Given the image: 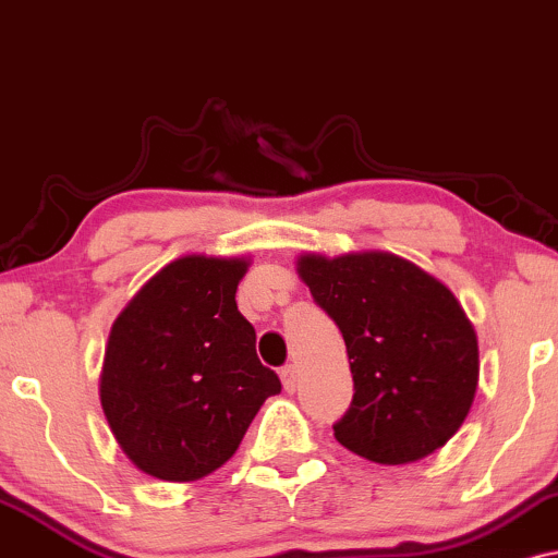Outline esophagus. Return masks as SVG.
<instances>
[{"label": "esophagus", "mask_w": 558, "mask_h": 558, "mask_svg": "<svg viewBox=\"0 0 558 558\" xmlns=\"http://www.w3.org/2000/svg\"><path fill=\"white\" fill-rule=\"evenodd\" d=\"M298 378H300L298 365H284V368H281V384H284V391H290V395L298 389Z\"/></svg>", "instance_id": "34e87169"}]
</instances>
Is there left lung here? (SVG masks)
<instances>
[{
	"mask_svg": "<svg viewBox=\"0 0 558 558\" xmlns=\"http://www.w3.org/2000/svg\"><path fill=\"white\" fill-rule=\"evenodd\" d=\"M298 271L350 355L355 395L333 423L337 441L378 464L444 447L468 417L481 371L454 294L391 253L303 255Z\"/></svg>",
	"mask_w": 558,
	"mask_h": 558,
	"instance_id": "obj_1",
	"label": "left lung"
}]
</instances>
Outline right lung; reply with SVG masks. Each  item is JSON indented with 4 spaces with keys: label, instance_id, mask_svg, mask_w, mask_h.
I'll return each instance as SVG.
<instances>
[{
    "label": "right lung",
    "instance_id": "obj_1",
    "mask_svg": "<svg viewBox=\"0 0 558 558\" xmlns=\"http://www.w3.org/2000/svg\"><path fill=\"white\" fill-rule=\"evenodd\" d=\"M242 258L185 255L163 266L117 316L101 408L137 470L185 483L214 473L281 381L255 355L238 311Z\"/></svg>",
    "mask_w": 558,
    "mask_h": 558
}]
</instances>
